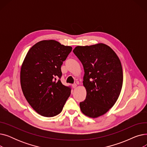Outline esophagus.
<instances>
[{"label": "esophagus", "instance_id": "1", "mask_svg": "<svg viewBox=\"0 0 147 147\" xmlns=\"http://www.w3.org/2000/svg\"><path fill=\"white\" fill-rule=\"evenodd\" d=\"M72 86L73 88H76L77 87V84L76 83H74L72 84Z\"/></svg>", "mask_w": 147, "mask_h": 147}]
</instances>
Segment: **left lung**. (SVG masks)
Segmentation results:
<instances>
[{"mask_svg": "<svg viewBox=\"0 0 147 147\" xmlns=\"http://www.w3.org/2000/svg\"><path fill=\"white\" fill-rule=\"evenodd\" d=\"M73 52L84 71L83 83L86 97L80 103V110L89 117H98L113 107L120 94L123 79L121 62L104 43L78 46Z\"/></svg>", "mask_w": 147, "mask_h": 147, "instance_id": "8db88e82", "label": "left lung"}]
</instances>
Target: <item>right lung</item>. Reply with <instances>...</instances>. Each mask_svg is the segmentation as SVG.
<instances>
[{"label": "right lung", "instance_id": "right-lung-1", "mask_svg": "<svg viewBox=\"0 0 147 147\" xmlns=\"http://www.w3.org/2000/svg\"><path fill=\"white\" fill-rule=\"evenodd\" d=\"M71 46L54 40H42L28 51L21 68L20 82L26 99L44 117L55 116L63 110L71 88L61 82V67Z\"/></svg>", "mask_w": 147, "mask_h": 147}]
</instances>
